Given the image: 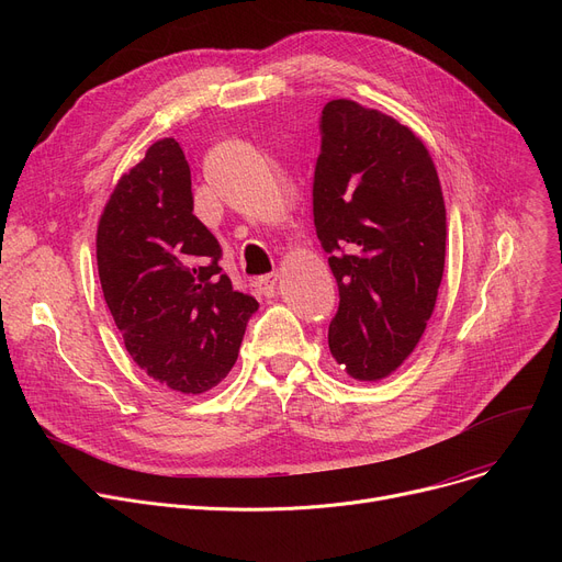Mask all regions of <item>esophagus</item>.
I'll list each match as a JSON object with an SVG mask.
<instances>
[{"label": "esophagus", "mask_w": 562, "mask_h": 562, "mask_svg": "<svg viewBox=\"0 0 562 562\" xmlns=\"http://www.w3.org/2000/svg\"><path fill=\"white\" fill-rule=\"evenodd\" d=\"M278 282H280V276L278 273H269L263 278H257L255 280V291L259 293V296L263 299H273L278 293Z\"/></svg>", "instance_id": "34e87169"}]
</instances>
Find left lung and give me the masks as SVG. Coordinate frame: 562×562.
<instances>
[{
    "mask_svg": "<svg viewBox=\"0 0 562 562\" xmlns=\"http://www.w3.org/2000/svg\"><path fill=\"white\" fill-rule=\"evenodd\" d=\"M314 225L339 286L333 358L356 380L396 371L419 344L445 273L447 210L422 138L352 100L321 111Z\"/></svg>",
    "mask_w": 562,
    "mask_h": 562,
    "instance_id": "obj_1",
    "label": "left lung"
}]
</instances>
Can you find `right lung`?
Instances as JSON below:
<instances>
[{
	"instance_id": "right-lung-1",
	"label": "right lung",
	"mask_w": 562,
	"mask_h": 562,
	"mask_svg": "<svg viewBox=\"0 0 562 562\" xmlns=\"http://www.w3.org/2000/svg\"><path fill=\"white\" fill-rule=\"evenodd\" d=\"M221 255L216 236L193 216L180 143H153L117 180L100 216L98 271L132 360L175 392L216 387L259 307L232 289Z\"/></svg>"
}]
</instances>
